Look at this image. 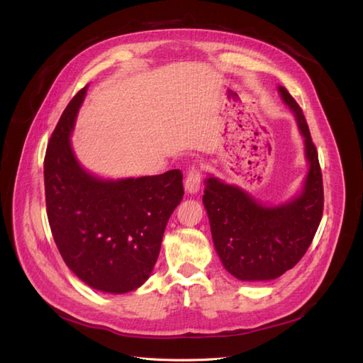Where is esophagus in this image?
Instances as JSON below:
<instances>
[{
	"label": "esophagus",
	"instance_id": "1",
	"mask_svg": "<svg viewBox=\"0 0 363 363\" xmlns=\"http://www.w3.org/2000/svg\"><path fill=\"white\" fill-rule=\"evenodd\" d=\"M201 186V167L199 164H191L186 169V180H184V189L189 194H195L200 191Z\"/></svg>",
	"mask_w": 363,
	"mask_h": 363
}]
</instances>
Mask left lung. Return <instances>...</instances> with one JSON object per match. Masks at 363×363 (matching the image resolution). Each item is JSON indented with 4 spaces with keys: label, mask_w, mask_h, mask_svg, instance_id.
Returning <instances> with one entry per match:
<instances>
[{
    "label": "left lung",
    "mask_w": 363,
    "mask_h": 363,
    "mask_svg": "<svg viewBox=\"0 0 363 363\" xmlns=\"http://www.w3.org/2000/svg\"><path fill=\"white\" fill-rule=\"evenodd\" d=\"M279 91L296 118L311 163L300 196L291 203L268 207L238 186L215 177L206 180L203 203L215 250L224 268L239 280H272L294 268L311 247L323 218V174L309 125L286 87L280 86Z\"/></svg>",
    "instance_id": "1"
}]
</instances>
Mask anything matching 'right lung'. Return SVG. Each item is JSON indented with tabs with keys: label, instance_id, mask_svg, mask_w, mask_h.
Here are the masks:
<instances>
[{
	"label": "right lung",
	"instance_id": "obj_1",
	"mask_svg": "<svg viewBox=\"0 0 363 363\" xmlns=\"http://www.w3.org/2000/svg\"><path fill=\"white\" fill-rule=\"evenodd\" d=\"M86 89L65 108L47 147L48 223L77 277L94 289L124 294L139 288L156 265L164 227L183 199V174L108 182L86 172L69 142Z\"/></svg>",
	"mask_w": 363,
	"mask_h": 363
}]
</instances>
